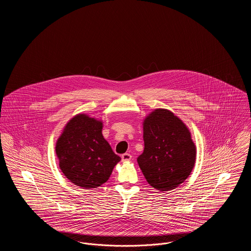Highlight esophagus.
Returning a JSON list of instances; mask_svg holds the SVG:
<instances>
[{"instance_id": "esophagus-1", "label": "esophagus", "mask_w": 251, "mask_h": 251, "mask_svg": "<svg viewBox=\"0 0 251 251\" xmlns=\"http://www.w3.org/2000/svg\"><path fill=\"white\" fill-rule=\"evenodd\" d=\"M131 159V155L130 153H124L121 155V160L123 162H127V161H130Z\"/></svg>"}]
</instances>
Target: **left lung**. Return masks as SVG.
<instances>
[{"label": "left lung", "mask_w": 251, "mask_h": 251, "mask_svg": "<svg viewBox=\"0 0 251 251\" xmlns=\"http://www.w3.org/2000/svg\"><path fill=\"white\" fill-rule=\"evenodd\" d=\"M143 153L137 163L147 181L159 191L182 183L196 161V146L185 124L167 109H156L143 123Z\"/></svg>", "instance_id": "obj_1"}]
</instances>
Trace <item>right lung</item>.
I'll use <instances>...</instances> for the list:
<instances>
[{
    "label": "right lung",
    "instance_id": "obj_1",
    "mask_svg": "<svg viewBox=\"0 0 251 251\" xmlns=\"http://www.w3.org/2000/svg\"><path fill=\"white\" fill-rule=\"evenodd\" d=\"M101 130V121L79 114L68 122L56 142L61 171L75 185L85 189L106 182L120 161Z\"/></svg>",
    "mask_w": 251,
    "mask_h": 251
}]
</instances>
